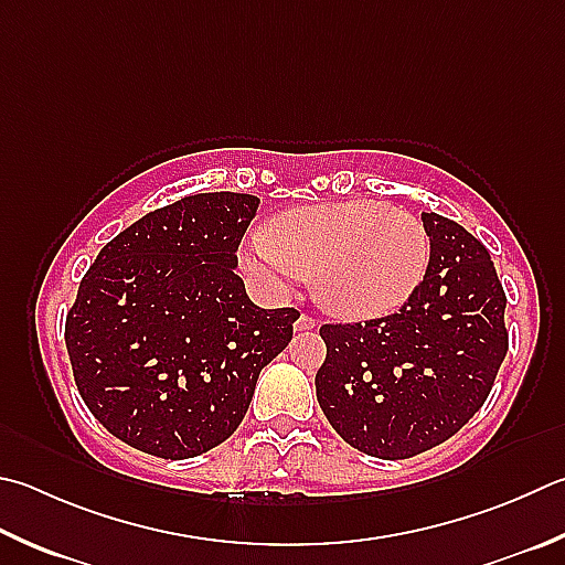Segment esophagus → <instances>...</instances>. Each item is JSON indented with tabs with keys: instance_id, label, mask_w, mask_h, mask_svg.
<instances>
[{
	"instance_id": "34e87169",
	"label": "esophagus",
	"mask_w": 565,
	"mask_h": 565,
	"mask_svg": "<svg viewBox=\"0 0 565 565\" xmlns=\"http://www.w3.org/2000/svg\"><path fill=\"white\" fill-rule=\"evenodd\" d=\"M318 326V321L313 316H309V313H301L299 318H296V323H294V328L296 331H311V328H316Z\"/></svg>"
}]
</instances>
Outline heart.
<instances>
[{"mask_svg": "<svg viewBox=\"0 0 565 565\" xmlns=\"http://www.w3.org/2000/svg\"><path fill=\"white\" fill-rule=\"evenodd\" d=\"M247 269L271 284L313 279L328 311L373 318L403 306L423 284L429 237L415 214L351 200L284 212L271 232H254Z\"/></svg>", "mask_w": 565, "mask_h": 565, "instance_id": "obj_1", "label": "heart"}]
</instances>
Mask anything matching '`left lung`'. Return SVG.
<instances>
[{
	"mask_svg": "<svg viewBox=\"0 0 565 565\" xmlns=\"http://www.w3.org/2000/svg\"><path fill=\"white\" fill-rule=\"evenodd\" d=\"M429 264L397 313L326 323L316 373L323 415L348 445L407 459L457 435L484 405L509 351L507 294L484 244L425 212Z\"/></svg>",
	"mask_w": 565,
	"mask_h": 565,
	"instance_id": "8db88e82",
	"label": "left lung"
}]
</instances>
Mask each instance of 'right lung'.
<instances>
[{"label": "right lung", "instance_id": "1", "mask_svg": "<svg viewBox=\"0 0 565 565\" xmlns=\"http://www.w3.org/2000/svg\"><path fill=\"white\" fill-rule=\"evenodd\" d=\"M259 198L202 192L110 239L78 284L66 348L81 397L122 443L162 459L222 445L294 335L234 274Z\"/></svg>", "mask_w": 565, "mask_h": 565}]
</instances>
